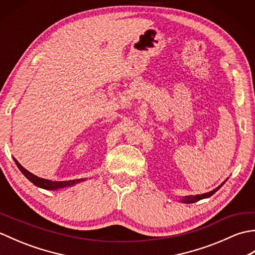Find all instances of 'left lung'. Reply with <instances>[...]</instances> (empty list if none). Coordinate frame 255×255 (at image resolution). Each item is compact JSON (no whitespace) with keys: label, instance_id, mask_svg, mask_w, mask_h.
I'll return each mask as SVG.
<instances>
[{"label":"left lung","instance_id":"obj_1","mask_svg":"<svg viewBox=\"0 0 255 255\" xmlns=\"http://www.w3.org/2000/svg\"><path fill=\"white\" fill-rule=\"evenodd\" d=\"M227 180H228V178H227ZM227 180H226V181H227ZM226 181H225V182H226ZM225 182H223L218 187H216L215 189H213V191H210V192H208V193H204V194H202V195H194V196H193V195H189V196H184V197L181 199V202H182V203H185V204H192V203L198 202V200H200V199L208 198V197L211 196V195H214L216 192H217L218 189L224 185Z\"/></svg>","mask_w":255,"mask_h":255}]
</instances>
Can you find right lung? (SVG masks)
Listing matches in <instances>:
<instances>
[{
	"mask_svg": "<svg viewBox=\"0 0 255 255\" xmlns=\"http://www.w3.org/2000/svg\"><path fill=\"white\" fill-rule=\"evenodd\" d=\"M16 165L19 169V171L23 173V174L26 176V178H28V180L32 183L35 184L36 186L40 187V188H44V189H49V191H55V189H59V188H64V187H70V186H73L75 184H78L80 182H83L85 181L86 178H78V180H71V181H62V182H57V181H50V180H46V178H41V177H38L35 174H32L29 171H27L25 167L21 166L18 161L16 160L15 158H13Z\"/></svg>",
	"mask_w": 255,
	"mask_h": 255,
	"instance_id": "right-lung-1",
	"label": "right lung"
}]
</instances>
